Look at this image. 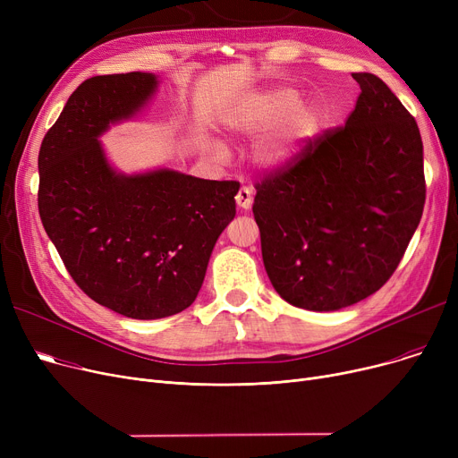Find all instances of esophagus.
<instances>
[{
	"mask_svg": "<svg viewBox=\"0 0 458 458\" xmlns=\"http://www.w3.org/2000/svg\"><path fill=\"white\" fill-rule=\"evenodd\" d=\"M235 204H237L239 209H243V211L250 209V206H252V189L245 187V185L239 189L237 195H235Z\"/></svg>",
	"mask_w": 458,
	"mask_h": 458,
	"instance_id": "obj_1",
	"label": "esophagus"
}]
</instances>
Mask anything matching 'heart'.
<instances>
[{
  "label": "heart",
  "mask_w": 458,
  "mask_h": 458,
  "mask_svg": "<svg viewBox=\"0 0 458 458\" xmlns=\"http://www.w3.org/2000/svg\"><path fill=\"white\" fill-rule=\"evenodd\" d=\"M226 131L237 140H250L263 135L254 150V161L266 171H282L290 166L321 126V111L311 104H301V92L293 87H273L252 94L223 114ZM209 150L225 157L226 147L219 140Z\"/></svg>",
  "instance_id": "b5f03b06"
}]
</instances>
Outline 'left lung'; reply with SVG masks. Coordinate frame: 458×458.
<instances>
[{"instance_id":"obj_1","label":"left lung","mask_w":458,"mask_h":458,"mask_svg":"<svg viewBox=\"0 0 458 458\" xmlns=\"http://www.w3.org/2000/svg\"><path fill=\"white\" fill-rule=\"evenodd\" d=\"M344 128L310 140L290 166L256 183L254 219L276 293L334 311L378 292L397 269L425 204L414 116L380 78L358 72Z\"/></svg>"}]
</instances>
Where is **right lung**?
<instances>
[{
  "mask_svg": "<svg viewBox=\"0 0 458 458\" xmlns=\"http://www.w3.org/2000/svg\"><path fill=\"white\" fill-rule=\"evenodd\" d=\"M157 85L148 72L83 81L38 152V213L47 237L92 301L131 319L168 318L195 302L239 191L237 182L173 168H113L100 137L133 118Z\"/></svg>",
  "mask_w": 458,
  "mask_h": 458,
  "instance_id": "add662e5",
  "label": "right lung"
}]
</instances>
